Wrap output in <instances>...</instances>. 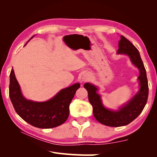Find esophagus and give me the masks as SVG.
Listing matches in <instances>:
<instances>
[{"label": "esophagus", "mask_w": 157, "mask_h": 157, "mask_svg": "<svg viewBox=\"0 0 157 157\" xmlns=\"http://www.w3.org/2000/svg\"><path fill=\"white\" fill-rule=\"evenodd\" d=\"M89 78H90L89 75H87V74H84V75H82L81 76V81H82V82L87 81V80H88Z\"/></svg>", "instance_id": "1"}]
</instances>
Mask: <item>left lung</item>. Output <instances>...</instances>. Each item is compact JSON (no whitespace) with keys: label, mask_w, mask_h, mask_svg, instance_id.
<instances>
[{"label":"left lung","mask_w":157,"mask_h":157,"mask_svg":"<svg viewBox=\"0 0 157 157\" xmlns=\"http://www.w3.org/2000/svg\"><path fill=\"white\" fill-rule=\"evenodd\" d=\"M119 42L118 55L129 56L132 63L140 71L138 78L139 90L125 104L119 106L118 110L106 108L102 104L98 88L90 83H86L84 87L88 93L89 102L92 106L93 114L98 122L110 127H120L129 124L137 118L144 109L148 96V85L146 71L138 50L128 39L121 36Z\"/></svg>","instance_id":"obj_1"}]
</instances>
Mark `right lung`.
<instances>
[{"label":"right lung","mask_w":157,"mask_h":157,"mask_svg":"<svg viewBox=\"0 0 157 157\" xmlns=\"http://www.w3.org/2000/svg\"><path fill=\"white\" fill-rule=\"evenodd\" d=\"M79 87L80 84L76 83L61 90L48 101L36 102L23 96L13 69L10 73L9 96L13 107L24 121L38 128H52L65 123L69 115L70 103Z\"/></svg>","instance_id":"obj_1"}]
</instances>
